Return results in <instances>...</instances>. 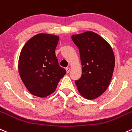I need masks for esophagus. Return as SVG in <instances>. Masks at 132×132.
I'll return each mask as SVG.
<instances>
[{
  "instance_id": "1",
  "label": "esophagus",
  "mask_w": 132,
  "mask_h": 132,
  "mask_svg": "<svg viewBox=\"0 0 132 132\" xmlns=\"http://www.w3.org/2000/svg\"><path fill=\"white\" fill-rule=\"evenodd\" d=\"M66 73H68L70 72V68H66Z\"/></svg>"
}]
</instances>
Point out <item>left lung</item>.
Returning <instances> with one entry per match:
<instances>
[{
  "label": "left lung",
  "mask_w": 132,
  "mask_h": 132,
  "mask_svg": "<svg viewBox=\"0 0 132 132\" xmlns=\"http://www.w3.org/2000/svg\"><path fill=\"white\" fill-rule=\"evenodd\" d=\"M71 39L78 47L82 64V75L75 80L82 97L94 99L108 88L115 67L112 47L100 35L93 31L73 35Z\"/></svg>",
  "instance_id": "8db88e82"
}]
</instances>
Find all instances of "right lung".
Listing matches in <instances>:
<instances>
[{
    "label": "right lung",
    "mask_w": 132,
    "mask_h": 132,
    "mask_svg": "<svg viewBox=\"0 0 132 132\" xmlns=\"http://www.w3.org/2000/svg\"><path fill=\"white\" fill-rule=\"evenodd\" d=\"M59 37L39 34L31 38L22 49L19 72L28 90L34 95L45 97L52 94L65 69L59 65L55 48Z\"/></svg>",
    "instance_id": "add662e5"
}]
</instances>
